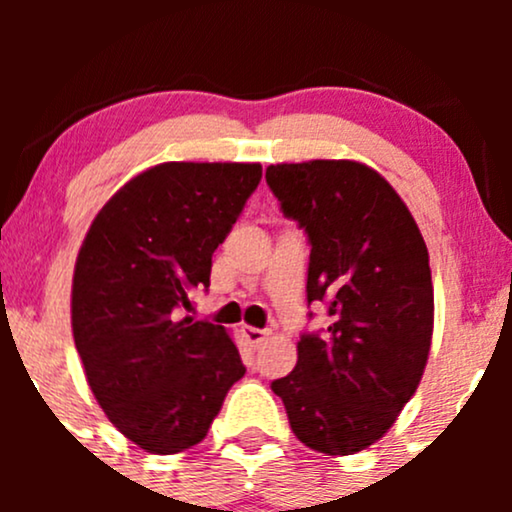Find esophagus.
<instances>
[{
  "label": "esophagus",
  "instance_id": "obj_1",
  "mask_svg": "<svg viewBox=\"0 0 512 512\" xmlns=\"http://www.w3.org/2000/svg\"><path fill=\"white\" fill-rule=\"evenodd\" d=\"M243 337L248 339V344L250 346H262L264 342H267V337H269V332L267 330H260V327H250V325H245L243 327Z\"/></svg>",
  "mask_w": 512,
  "mask_h": 512
}]
</instances>
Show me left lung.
<instances>
[{
	"label": "left lung",
	"mask_w": 512,
	"mask_h": 512,
	"mask_svg": "<svg viewBox=\"0 0 512 512\" xmlns=\"http://www.w3.org/2000/svg\"><path fill=\"white\" fill-rule=\"evenodd\" d=\"M267 185L308 233V303L330 315L303 334L296 368L272 390L301 443L354 455L390 431L424 375L433 334L424 236L390 182L358 161L276 163Z\"/></svg>",
	"instance_id": "8db88e82"
}]
</instances>
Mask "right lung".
Wrapping results in <instances>:
<instances>
[{
  "label": "right lung",
  "instance_id": "1",
  "mask_svg": "<svg viewBox=\"0 0 512 512\" xmlns=\"http://www.w3.org/2000/svg\"><path fill=\"white\" fill-rule=\"evenodd\" d=\"M260 178V163H161L125 182L81 243L76 351L110 424L146 452L202 443L245 375L221 325L180 320L178 310L209 286L211 255Z\"/></svg>",
  "mask_w": 512,
  "mask_h": 512
}]
</instances>
